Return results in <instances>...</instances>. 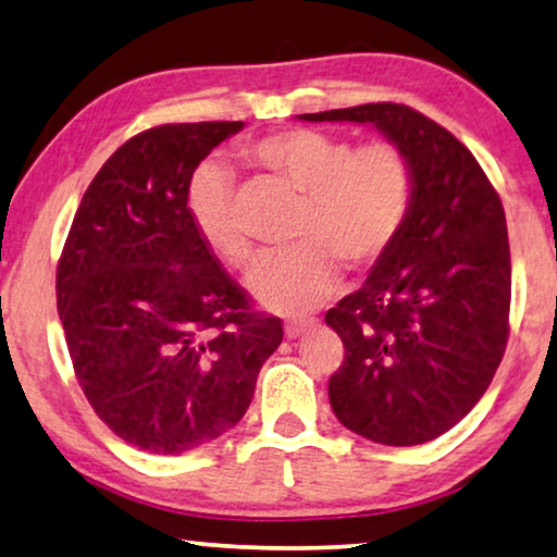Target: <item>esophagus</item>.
<instances>
[{
    "label": "esophagus",
    "instance_id": "obj_1",
    "mask_svg": "<svg viewBox=\"0 0 557 557\" xmlns=\"http://www.w3.org/2000/svg\"><path fill=\"white\" fill-rule=\"evenodd\" d=\"M312 327V320H287L285 322V335L287 337H300L302 332Z\"/></svg>",
    "mask_w": 557,
    "mask_h": 557
}]
</instances>
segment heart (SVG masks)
<instances>
[{
    "label": "heart",
    "instance_id": "1",
    "mask_svg": "<svg viewBox=\"0 0 557 557\" xmlns=\"http://www.w3.org/2000/svg\"><path fill=\"white\" fill-rule=\"evenodd\" d=\"M243 157L305 195L295 243L264 255L247 287L272 312L300 314L335 293L339 263L370 270L393 250L414 202V170L405 149L387 139L355 147L347 137L293 127L252 139ZM197 235L232 268H247L255 243L235 212V185L225 168L205 164L189 187Z\"/></svg>",
    "mask_w": 557,
    "mask_h": 557
}]
</instances>
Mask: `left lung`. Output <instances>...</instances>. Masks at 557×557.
I'll use <instances>...</instances> for the list:
<instances>
[{"label":"left lung","instance_id":"obj_1","mask_svg":"<svg viewBox=\"0 0 557 557\" xmlns=\"http://www.w3.org/2000/svg\"><path fill=\"white\" fill-rule=\"evenodd\" d=\"M300 120L372 124L410 157L408 225L364 285L325 314L345 345L327 393L337 420L372 443H430L475 408L508 345L510 245L500 197L470 149L408 104Z\"/></svg>","mask_w":557,"mask_h":557}]
</instances>
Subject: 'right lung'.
I'll return each mask as SVG.
<instances>
[{
	"instance_id": "add662e5",
	"label": "right lung",
	"mask_w": 557,
	"mask_h": 557,
	"mask_svg": "<svg viewBox=\"0 0 557 557\" xmlns=\"http://www.w3.org/2000/svg\"><path fill=\"white\" fill-rule=\"evenodd\" d=\"M243 122L160 124L127 139L82 197L57 264L74 375L124 443L177 455L235 428L282 322L252 310L197 235V164Z\"/></svg>"
}]
</instances>
